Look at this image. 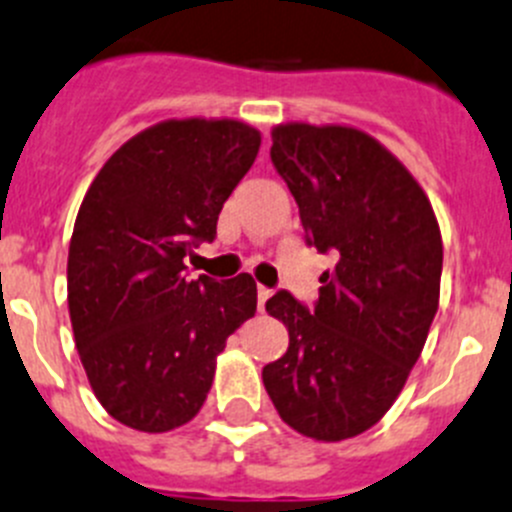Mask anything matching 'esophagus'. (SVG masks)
<instances>
[{"instance_id":"34e87169","label":"esophagus","mask_w":512,"mask_h":512,"mask_svg":"<svg viewBox=\"0 0 512 512\" xmlns=\"http://www.w3.org/2000/svg\"><path fill=\"white\" fill-rule=\"evenodd\" d=\"M270 298H272V290L265 288V285H260V288H257V305H260V310H265V303Z\"/></svg>"}]
</instances>
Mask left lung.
<instances>
[{"instance_id": "left-lung-1", "label": "left lung", "mask_w": 512, "mask_h": 512, "mask_svg": "<svg viewBox=\"0 0 512 512\" xmlns=\"http://www.w3.org/2000/svg\"><path fill=\"white\" fill-rule=\"evenodd\" d=\"M270 159L308 247L336 267L313 308L288 290L267 300L290 346L262 381L295 432L341 442L389 412L417 364L439 305L442 234L422 186L364 131L288 123L272 131Z\"/></svg>"}]
</instances>
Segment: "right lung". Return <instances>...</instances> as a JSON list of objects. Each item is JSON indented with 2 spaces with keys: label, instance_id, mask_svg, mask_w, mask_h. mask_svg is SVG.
Masks as SVG:
<instances>
[{
  "label": "right lung",
  "instance_id": "add662e5",
  "mask_svg": "<svg viewBox=\"0 0 512 512\" xmlns=\"http://www.w3.org/2000/svg\"><path fill=\"white\" fill-rule=\"evenodd\" d=\"M240 121H164L123 143L90 184L68 255L75 346L105 412L138 432L197 417L224 343L257 310L252 275L189 280L224 202L255 164Z\"/></svg>",
  "mask_w": 512,
  "mask_h": 512
}]
</instances>
